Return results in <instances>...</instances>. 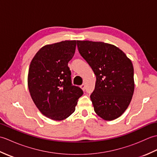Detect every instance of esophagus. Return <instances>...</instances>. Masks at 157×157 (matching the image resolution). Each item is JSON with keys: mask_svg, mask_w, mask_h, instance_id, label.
<instances>
[{"mask_svg": "<svg viewBox=\"0 0 157 157\" xmlns=\"http://www.w3.org/2000/svg\"><path fill=\"white\" fill-rule=\"evenodd\" d=\"M80 88L83 90H85V89H86V86H85V84H82L80 86Z\"/></svg>", "mask_w": 157, "mask_h": 157, "instance_id": "esophagus-1", "label": "esophagus"}]
</instances>
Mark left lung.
Returning a JSON list of instances; mask_svg holds the SVG:
<instances>
[{"instance_id":"left-lung-1","label":"left lung","mask_w":157,"mask_h":157,"mask_svg":"<svg viewBox=\"0 0 157 157\" xmlns=\"http://www.w3.org/2000/svg\"><path fill=\"white\" fill-rule=\"evenodd\" d=\"M79 54L96 77L90 95L95 113L106 121L121 116L134 91V67L121 50L102 42L77 41Z\"/></svg>"}]
</instances>
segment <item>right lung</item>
Masks as SVG:
<instances>
[{"instance_id":"1","label":"right lung","mask_w":157,"mask_h":157,"mask_svg":"<svg viewBox=\"0 0 157 157\" xmlns=\"http://www.w3.org/2000/svg\"><path fill=\"white\" fill-rule=\"evenodd\" d=\"M76 40H65L43 46L29 65L28 88L36 106L43 115L56 121L75 111L84 94L71 83L68 63L75 54Z\"/></svg>"}]
</instances>
